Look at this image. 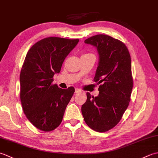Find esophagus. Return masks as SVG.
I'll use <instances>...</instances> for the list:
<instances>
[{"label":"esophagus","instance_id":"1","mask_svg":"<svg viewBox=\"0 0 158 158\" xmlns=\"http://www.w3.org/2000/svg\"><path fill=\"white\" fill-rule=\"evenodd\" d=\"M81 92V90L80 89H79V88H76L75 89V93H79V92Z\"/></svg>","mask_w":158,"mask_h":158}]
</instances>
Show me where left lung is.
I'll return each mask as SVG.
<instances>
[{"instance_id": "1", "label": "left lung", "mask_w": 158, "mask_h": 158, "mask_svg": "<svg viewBox=\"0 0 158 158\" xmlns=\"http://www.w3.org/2000/svg\"><path fill=\"white\" fill-rule=\"evenodd\" d=\"M96 48L99 56L94 81L100 85L96 97L87 93L81 106L90 128L104 132L119 123L129 105L133 87L131 58L124 43L106 35H97L84 41Z\"/></svg>"}]
</instances>
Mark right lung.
Masks as SVG:
<instances>
[{
  "instance_id": "1",
  "label": "right lung",
  "mask_w": 158,
  "mask_h": 158,
  "mask_svg": "<svg viewBox=\"0 0 158 158\" xmlns=\"http://www.w3.org/2000/svg\"><path fill=\"white\" fill-rule=\"evenodd\" d=\"M79 40L48 37L29 49L20 73V100L23 113L36 128L45 132L61 123L66 106L75 92L53 84L66 56Z\"/></svg>"
}]
</instances>
